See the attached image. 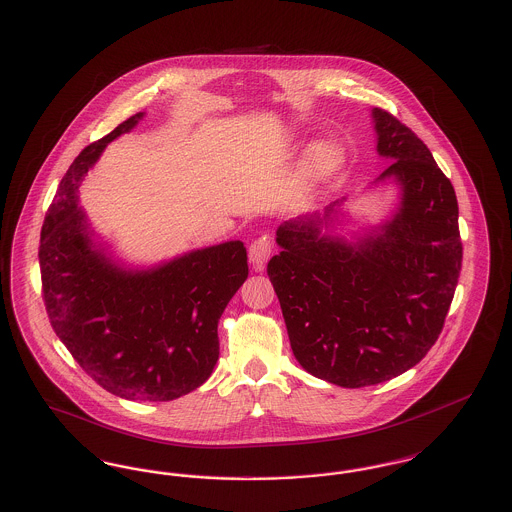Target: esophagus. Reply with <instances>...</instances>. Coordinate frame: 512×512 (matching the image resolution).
<instances>
[{"label":"esophagus","instance_id":"34e87169","mask_svg":"<svg viewBox=\"0 0 512 512\" xmlns=\"http://www.w3.org/2000/svg\"><path fill=\"white\" fill-rule=\"evenodd\" d=\"M272 249H274V238L270 234H265V236L257 238L255 242H251V245H249V263H251L253 270L261 272L265 268V263H267Z\"/></svg>","mask_w":512,"mask_h":512}]
</instances>
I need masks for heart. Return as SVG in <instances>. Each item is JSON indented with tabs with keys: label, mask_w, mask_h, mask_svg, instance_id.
<instances>
[{
	"label": "heart",
	"mask_w": 512,
	"mask_h": 512,
	"mask_svg": "<svg viewBox=\"0 0 512 512\" xmlns=\"http://www.w3.org/2000/svg\"><path fill=\"white\" fill-rule=\"evenodd\" d=\"M341 159H343V155H341L340 147L336 144L318 142L309 151V161H307L309 172L317 178L326 176L340 167Z\"/></svg>",
	"instance_id": "heart-1"
}]
</instances>
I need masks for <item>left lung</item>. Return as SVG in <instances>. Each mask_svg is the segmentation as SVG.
Wrapping results in <instances>:
<instances>
[{
	"instance_id": "1",
	"label": "left lung",
	"mask_w": 512,
	"mask_h": 512,
	"mask_svg": "<svg viewBox=\"0 0 512 512\" xmlns=\"http://www.w3.org/2000/svg\"><path fill=\"white\" fill-rule=\"evenodd\" d=\"M372 117L378 153L393 159L378 180L401 186L395 215L355 244L320 236L334 211L290 220L268 261L293 355L341 388L391 380L438 340L463 263L451 180L409 126L384 109Z\"/></svg>"
}]
</instances>
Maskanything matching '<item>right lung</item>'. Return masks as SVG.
Returning <instances> with one entry per match:
<instances>
[{
	"label": "right lung",
	"instance_id": "right-lung-1",
	"mask_svg": "<svg viewBox=\"0 0 512 512\" xmlns=\"http://www.w3.org/2000/svg\"><path fill=\"white\" fill-rule=\"evenodd\" d=\"M142 115L74 159L49 205L38 259L51 328L80 368L122 399L172 401L211 376L220 315L249 268L242 242L197 249L149 270H122L94 249L78 184L103 147Z\"/></svg>",
	"mask_w": 512,
	"mask_h": 512
}]
</instances>
